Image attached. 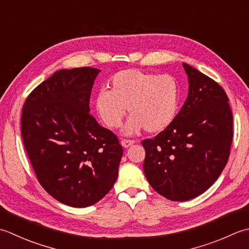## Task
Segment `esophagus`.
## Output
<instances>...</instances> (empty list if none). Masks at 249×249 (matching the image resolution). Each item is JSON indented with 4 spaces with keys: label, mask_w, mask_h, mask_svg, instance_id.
Wrapping results in <instances>:
<instances>
[{
    "label": "esophagus",
    "mask_w": 249,
    "mask_h": 249,
    "mask_svg": "<svg viewBox=\"0 0 249 249\" xmlns=\"http://www.w3.org/2000/svg\"><path fill=\"white\" fill-rule=\"evenodd\" d=\"M135 143L134 140H128V139H123L121 141V144L123 145L124 148H128L130 145H133Z\"/></svg>",
    "instance_id": "34e87169"
}]
</instances>
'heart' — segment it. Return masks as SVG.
I'll use <instances>...</instances> for the list:
<instances>
[{"mask_svg":"<svg viewBox=\"0 0 249 249\" xmlns=\"http://www.w3.org/2000/svg\"><path fill=\"white\" fill-rule=\"evenodd\" d=\"M109 89L96 95L94 105L98 118L110 129L121 125L126 109L131 115L124 127L126 135L142 128L151 134L160 133L178 114L181 90L172 75L127 69L111 77Z\"/></svg>","mask_w":249,"mask_h":249,"instance_id":"obj_1","label":"heart"}]
</instances>
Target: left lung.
Masks as SVG:
<instances>
[{
	"label": "left lung",
	"instance_id": "8db88e82",
	"mask_svg": "<svg viewBox=\"0 0 249 249\" xmlns=\"http://www.w3.org/2000/svg\"><path fill=\"white\" fill-rule=\"evenodd\" d=\"M189 80L187 100L173 124L144 139L143 172L149 183L170 201H188L213 186L227 165L233 115L222 87L182 63Z\"/></svg>",
	"mask_w": 249,
	"mask_h": 249
}]
</instances>
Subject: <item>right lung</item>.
Returning a JSON list of instances; mask_svg holds the SVG:
<instances>
[{
  "label": "right lung",
  "mask_w": 249,
  "mask_h": 249,
  "mask_svg": "<svg viewBox=\"0 0 249 249\" xmlns=\"http://www.w3.org/2000/svg\"><path fill=\"white\" fill-rule=\"evenodd\" d=\"M99 69L56 71L24 101L21 136L41 186L62 204L94 205L113 187L123 149L89 113Z\"/></svg>",
  "instance_id": "1"
}]
</instances>
